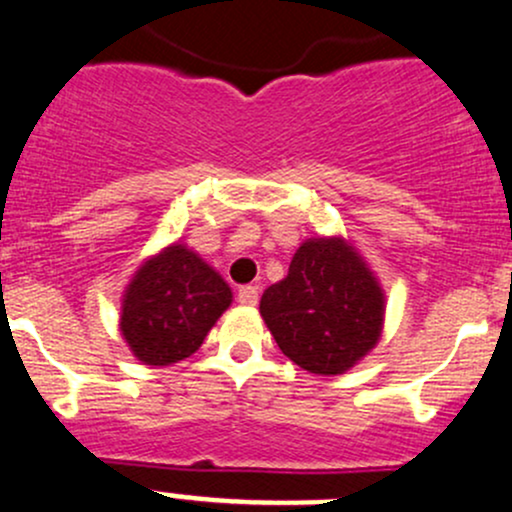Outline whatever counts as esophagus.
<instances>
[{
    "mask_svg": "<svg viewBox=\"0 0 512 512\" xmlns=\"http://www.w3.org/2000/svg\"><path fill=\"white\" fill-rule=\"evenodd\" d=\"M257 299H260V291H257L255 286H240L238 301L243 303V306H257Z\"/></svg>",
    "mask_w": 512,
    "mask_h": 512,
    "instance_id": "esophagus-1",
    "label": "esophagus"
}]
</instances>
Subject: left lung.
<instances>
[{
	"instance_id": "obj_1",
	"label": "left lung",
	"mask_w": 512,
	"mask_h": 512,
	"mask_svg": "<svg viewBox=\"0 0 512 512\" xmlns=\"http://www.w3.org/2000/svg\"><path fill=\"white\" fill-rule=\"evenodd\" d=\"M260 313L279 350L311 374H345L381 338V286L342 238H311L289 274L262 294Z\"/></svg>"
}]
</instances>
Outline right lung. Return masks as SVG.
<instances>
[{
	"mask_svg": "<svg viewBox=\"0 0 512 512\" xmlns=\"http://www.w3.org/2000/svg\"><path fill=\"white\" fill-rule=\"evenodd\" d=\"M230 301L221 274L174 243L150 257L128 284L121 333L140 362L167 367L199 350Z\"/></svg>",
	"mask_w": 512,
	"mask_h": 512,
	"instance_id": "1",
	"label": "right lung"
}]
</instances>
